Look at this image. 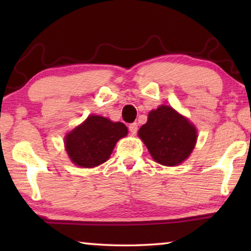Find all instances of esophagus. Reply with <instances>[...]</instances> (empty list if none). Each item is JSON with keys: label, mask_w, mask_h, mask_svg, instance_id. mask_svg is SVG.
Instances as JSON below:
<instances>
[{"label": "esophagus", "mask_w": 251, "mask_h": 251, "mask_svg": "<svg viewBox=\"0 0 251 251\" xmlns=\"http://www.w3.org/2000/svg\"><path fill=\"white\" fill-rule=\"evenodd\" d=\"M128 128H129V131L131 135H136V133H137V129H138L137 123H133V124H130L128 126Z\"/></svg>", "instance_id": "obj_1"}]
</instances>
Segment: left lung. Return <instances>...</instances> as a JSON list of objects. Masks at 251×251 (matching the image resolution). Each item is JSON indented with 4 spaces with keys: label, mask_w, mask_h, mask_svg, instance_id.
<instances>
[{
    "label": "left lung",
    "mask_w": 251,
    "mask_h": 251,
    "mask_svg": "<svg viewBox=\"0 0 251 251\" xmlns=\"http://www.w3.org/2000/svg\"><path fill=\"white\" fill-rule=\"evenodd\" d=\"M152 159L164 166H176L192 154L197 130L186 117L171 106L161 105L148 114V120L138 130Z\"/></svg>",
    "instance_id": "obj_1"
}]
</instances>
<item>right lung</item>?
<instances>
[{"instance_id": "obj_1", "label": "right lung", "mask_w": 251, "mask_h": 251, "mask_svg": "<svg viewBox=\"0 0 251 251\" xmlns=\"http://www.w3.org/2000/svg\"><path fill=\"white\" fill-rule=\"evenodd\" d=\"M128 133L121 122L91 115L65 136V150L72 163L92 168L109 158L116 143Z\"/></svg>"}]
</instances>
